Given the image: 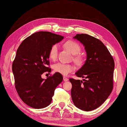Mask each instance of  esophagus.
<instances>
[{
	"instance_id": "1",
	"label": "esophagus",
	"mask_w": 127,
	"mask_h": 127,
	"mask_svg": "<svg viewBox=\"0 0 127 127\" xmlns=\"http://www.w3.org/2000/svg\"><path fill=\"white\" fill-rule=\"evenodd\" d=\"M63 80H64V82H67V81L68 80V78H67L66 77H63Z\"/></svg>"
}]
</instances>
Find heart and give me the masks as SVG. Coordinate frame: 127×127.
I'll list each match as a JSON object with an SVG mask.
<instances>
[{
  "mask_svg": "<svg viewBox=\"0 0 127 127\" xmlns=\"http://www.w3.org/2000/svg\"><path fill=\"white\" fill-rule=\"evenodd\" d=\"M64 47L74 56L73 60L77 64H82L84 60V57L79 54L81 51V46L77 42L73 40L67 41L64 43ZM58 47L57 44L52 45L49 52V56L51 60H55L57 57ZM54 70L55 72L61 73L63 75H67L68 73L72 72L74 70V67L71 64H65L58 63L54 65Z\"/></svg>",
  "mask_w": 127,
  "mask_h": 127,
  "instance_id": "heart-1",
  "label": "heart"
}]
</instances>
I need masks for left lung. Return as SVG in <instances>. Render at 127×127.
Listing matches in <instances>:
<instances>
[{
    "instance_id": "8db88e82",
    "label": "left lung",
    "mask_w": 127,
    "mask_h": 127,
    "mask_svg": "<svg viewBox=\"0 0 127 127\" xmlns=\"http://www.w3.org/2000/svg\"><path fill=\"white\" fill-rule=\"evenodd\" d=\"M74 38L85 47L87 59L76 73L85 79H69L72 85L71 97L77 108L91 111L101 105L112 91L114 61L99 39L85 34H77Z\"/></svg>"
}]
</instances>
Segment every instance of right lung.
I'll return each mask as SVG.
<instances>
[{
  "label": "right lung",
  "instance_id": "1",
  "mask_svg": "<svg viewBox=\"0 0 127 127\" xmlns=\"http://www.w3.org/2000/svg\"><path fill=\"white\" fill-rule=\"evenodd\" d=\"M64 37L49 32H38L22 42L12 64L15 87L20 99L36 109L43 108L51 102L55 89L62 82L56 72L46 79L41 75L50 72L49 52L52 45Z\"/></svg>",
  "mask_w": 127,
  "mask_h": 127
}]
</instances>
